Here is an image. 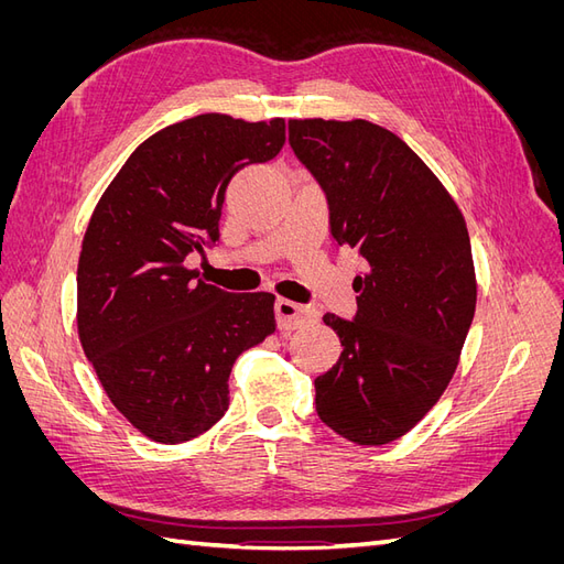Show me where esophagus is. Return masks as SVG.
<instances>
[{"mask_svg": "<svg viewBox=\"0 0 564 564\" xmlns=\"http://www.w3.org/2000/svg\"><path fill=\"white\" fill-rule=\"evenodd\" d=\"M275 317H278V327L282 332H294L303 324H308L317 319V311L311 308V305H301L289 299H278L275 301Z\"/></svg>", "mask_w": 564, "mask_h": 564, "instance_id": "1", "label": "esophagus"}]
</instances>
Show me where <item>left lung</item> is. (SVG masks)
I'll use <instances>...</instances> for the list:
<instances>
[{"label": "left lung", "mask_w": 564, "mask_h": 564, "mask_svg": "<svg viewBox=\"0 0 564 564\" xmlns=\"http://www.w3.org/2000/svg\"><path fill=\"white\" fill-rule=\"evenodd\" d=\"M289 145L327 195L334 242L365 259L355 317L324 315L344 350L315 379L317 416L357 445H388L456 371L477 301L466 220L416 152L367 119H292Z\"/></svg>", "instance_id": "8db88e82"}]
</instances>
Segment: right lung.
<instances>
[{
	"label": "right lung",
	"mask_w": 564,
	"mask_h": 564,
	"mask_svg": "<svg viewBox=\"0 0 564 564\" xmlns=\"http://www.w3.org/2000/svg\"><path fill=\"white\" fill-rule=\"evenodd\" d=\"M284 141L280 117L197 115L135 148L96 204L77 265L79 340L119 414L162 445L209 431L235 360L275 332V296L224 292L185 259L216 245L230 178Z\"/></svg>",
	"instance_id": "add662e5"
}]
</instances>
